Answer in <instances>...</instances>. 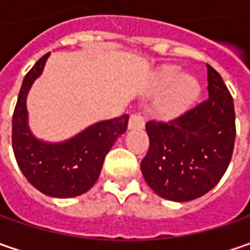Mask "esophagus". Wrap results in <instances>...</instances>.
Wrapping results in <instances>:
<instances>
[{"label": "esophagus", "instance_id": "obj_1", "mask_svg": "<svg viewBox=\"0 0 250 250\" xmlns=\"http://www.w3.org/2000/svg\"><path fill=\"white\" fill-rule=\"evenodd\" d=\"M129 129H143L145 128V118L140 114H132L128 124Z\"/></svg>", "mask_w": 250, "mask_h": 250}]
</instances>
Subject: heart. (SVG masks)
Masks as SVG:
<instances>
[{"instance_id":"obj_1","label":"heart","mask_w":250,"mask_h":250,"mask_svg":"<svg viewBox=\"0 0 250 250\" xmlns=\"http://www.w3.org/2000/svg\"><path fill=\"white\" fill-rule=\"evenodd\" d=\"M153 93L164 91L154 105L163 120H175L192 108L202 93V84L193 75L181 73L175 65H164L156 72L151 83Z\"/></svg>"}]
</instances>
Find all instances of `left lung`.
Instances as JSON below:
<instances>
[{
	"mask_svg": "<svg viewBox=\"0 0 250 250\" xmlns=\"http://www.w3.org/2000/svg\"><path fill=\"white\" fill-rule=\"evenodd\" d=\"M208 99L179 118L149 121L150 147L142 160L145 181L159 196L189 202L218 184L235 143L234 100L214 68L207 65Z\"/></svg>",
	"mask_w": 250,
	"mask_h": 250,
	"instance_id": "1",
	"label": "left lung"
}]
</instances>
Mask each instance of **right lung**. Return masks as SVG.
<instances>
[{
    "label": "right lung",
    "instance_id": "right-lung-1",
    "mask_svg": "<svg viewBox=\"0 0 250 250\" xmlns=\"http://www.w3.org/2000/svg\"><path fill=\"white\" fill-rule=\"evenodd\" d=\"M48 57L50 53L34 63L22 82L12 118V147L21 171L36 189L68 199L83 195L96 184L107 153L126 132L129 115L96 122L62 142L36 138L29 126L26 100Z\"/></svg>",
    "mask_w": 250,
    "mask_h": 250
}]
</instances>
